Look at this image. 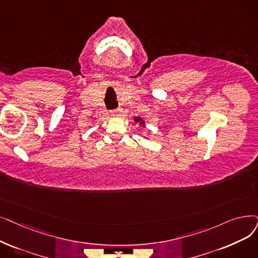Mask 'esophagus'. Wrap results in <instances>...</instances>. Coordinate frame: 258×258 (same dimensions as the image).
I'll return each mask as SVG.
<instances>
[{"label":"esophagus","mask_w":258,"mask_h":258,"mask_svg":"<svg viewBox=\"0 0 258 258\" xmlns=\"http://www.w3.org/2000/svg\"><path fill=\"white\" fill-rule=\"evenodd\" d=\"M119 113H120V109H115V110H111V115L113 116H119Z\"/></svg>","instance_id":"obj_1"}]
</instances>
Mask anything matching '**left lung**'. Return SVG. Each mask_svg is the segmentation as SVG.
I'll use <instances>...</instances> for the list:
<instances>
[{
    "mask_svg": "<svg viewBox=\"0 0 258 258\" xmlns=\"http://www.w3.org/2000/svg\"><path fill=\"white\" fill-rule=\"evenodd\" d=\"M134 122L138 123L139 126H141V127H144V126H145V122H144V120H143L141 117H135V118H134ZM138 131H140V128H138ZM143 137H144V136H143ZM144 138H145V137H144Z\"/></svg>",
    "mask_w": 258,
    "mask_h": 258,
    "instance_id": "left-lung-1",
    "label": "left lung"
}]
</instances>
